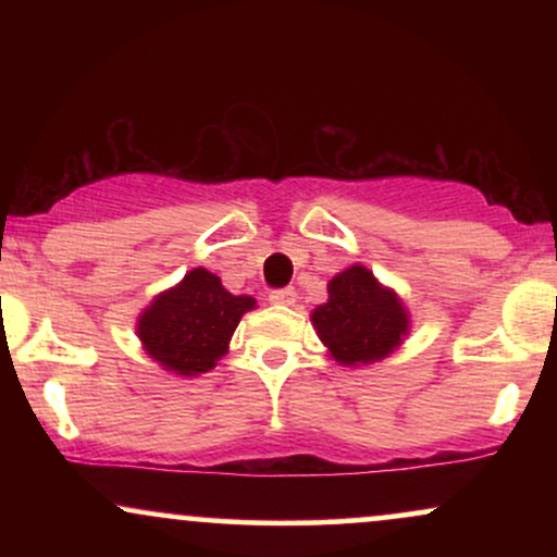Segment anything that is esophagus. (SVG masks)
<instances>
[{"instance_id": "obj_1", "label": "esophagus", "mask_w": 557, "mask_h": 557, "mask_svg": "<svg viewBox=\"0 0 557 557\" xmlns=\"http://www.w3.org/2000/svg\"><path fill=\"white\" fill-rule=\"evenodd\" d=\"M296 298H298L296 287H280V290L270 293V300L277 306H293L296 304Z\"/></svg>"}]
</instances>
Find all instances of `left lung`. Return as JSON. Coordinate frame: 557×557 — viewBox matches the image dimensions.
I'll use <instances>...</instances> for the list:
<instances>
[{"label":"left lung","instance_id":"obj_1","mask_svg":"<svg viewBox=\"0 0 557 557\" xmlns=\"http://www.w3.org/2000/svg\"><path fill=\"white\" fill-rule=\"evenodd\" d=\"M327 304L317 306L311 324L330 356L343 367L382 361L411 330L406 306L380 285L367 267L354 264L330 280Z\"/></svg>","mask_w":557,"mask_h":557}]
</instances>
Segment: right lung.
I'll return each instance as SVG.
<instances>
[{"mask_svg":"<svg viewBox=\"0 0 557 557\" xmlns=\"http://www.w3.org/2000/svg\"><path fill=\"white\" fill-rule=\"evenodd\" d=\"M257 300L233 296L216 274L196 267L170 290L159 293L138 317V337L146 354L172 374L198 376L227 354L240 317Z\"/></svg>","mask_w":557,"mask_h":557,"instance_id":"right-lung-1","label":"right lung"}]
</instances>
